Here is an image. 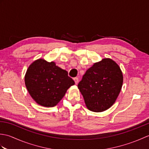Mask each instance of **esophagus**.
<instances>
[{"mask_svg":"<svg viewBox=\"0 0 149 149\" xmlns=\"http://www.w3.org/2000/svg\"><path fill=\"white\" fill-rule=\"evenodd\" d=\"M74 81H75V83L76 84H77L78 83H79V79H78L77 77H75V78L74 79Z\"/></svg>","mask_w":149,"mask_h":149,"instance_id":"esophagus-1","label":"esophagus"}]
</instances>
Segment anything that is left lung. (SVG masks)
Masks as SVG:
<instances>
[{"instance_id": "obj_1", "label": "left lung", "mask_w": 149, "mask_h": 149, "mask_svg": "<svg viewBox=\"0 0 149 149\" xmlns=\"http://www.w3.org/2000/svg\"><path fill=\"white\" fill-rule=\"evenodd\" d=\"M123 75L111 59H103L88 69L77 86L88 109L102 112L115 103L121 90Z\"/></svg>"}]
</instances>
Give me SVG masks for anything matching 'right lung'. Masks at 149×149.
I'll use <instances>...</instances> for the list:
<instances>
[{"label": "right lung", "instance_id": "add662e5", "mask_svg": "<svg viewBox=\"0 0 149 149\" xmlns=\"http://www.w3.org/2000/svg\"><path fill=\"white\" fill-rule=\"evenodd\" d=\"M25 84L30 95L40 105L55 106L75 82L67 71L42 59L34 61L28 68Z\"/></svg>", "mask_w": 149, "mask_h": 149}]
</instances>
